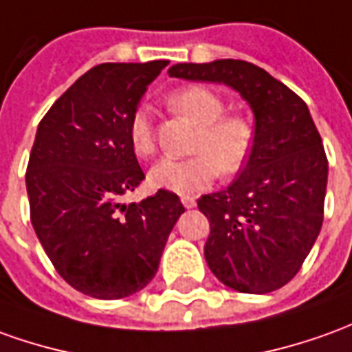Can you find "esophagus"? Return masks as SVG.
Here are the masks:
<instances>
[{
  "mask_svg": "<svg viewBox=\"0 0 352 352\" xmlns=\"http://www.w3.org/2000/svg\"><path fill=\"white\" fill-rule=\"evenodd\" d=\"M182 205L186 208H193L197 205V201H195V197H191V195H182Z\"/></svg>",
  "mask_w": 352,
  "mask_h": 352,
  "instance_id": "obj_1",
  "label": "esophagus"
}]
</instances>
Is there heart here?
Masks as SVG:
<instances>
[{
    "instance_id": "1",
    "label": "heart",
    "mask_w": 352,
    "mask_h": 352,
    "mask_svg": "<svg viewBox=\"0 0 352 352\" xmlns=\"http://www.w3.org/2000/svg\"><path fill=\"white\" fill-rule=\"evenodd\" d=\"M174 113L190 118L197 126L190 159H162L149 170V184L174 193H195L207 188L222 172L232 176L245 166L254 144L253 122L245 115H224L226 105L217 91L205 86H188L168 98ZM130 145L138 157L149 159L157 151L155 128L145 109L130 118Z\"/></svg>"
}]
</instances>
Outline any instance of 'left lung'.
<instances>
[{
	"mask_svg": "<svg viewBox=\"0 0 352 352\" xmlns=\"http://www.w3.org/2000/svg\"><path fill=\"white\" fill-rule=\"evenodd\" d=\"M174 78L234 88L254 115V144L226 190L203 195L210 222L205 258L220 282L241 293L283 287L305 263L324 220L328 159L309 107L253 63H178Z\"/></svg>",
	"mask_w": 352,
	"mask_h": 352,
	"instance_id": "1",
	"label": "left lung"
}]
</instances>
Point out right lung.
<instances>
[{
  "label": "right lung",
  "instance_id": "1",
  "mask_svg": "<svg viewBox=\"0 0 352 352\" xmlns=\"http://www.w3.org/2000/svg\"><path fill=\"white\" fill-rule=\"evenodd\" d=\"M166 65H98L38 124L26 168L34 232L60 278L96 299L144 289L186 210L166 190L140 203L120 201L145 178L130 145V118Z\"/></svg>",
  "mask_w": 352,
  "mask_h": 352
}]
</instances>
